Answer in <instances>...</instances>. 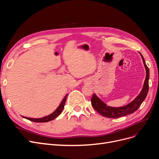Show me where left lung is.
<instances>
[{
	"label": "left lung",
	"mask_w": 159,
	"mask_h": 159,
	"mask_svg": "<svg viewBox=\"0 0 159 159\" xmlns=\"http://www.w3.org/2000/svg\"><path fill=\"white\" fill-rule=\"evenodd\" d=\"M139 54L142 57L146 72L144 84H143V87L140 94L129 103L127 104L125 106L118 107H110L109 105H107V104L103 102L100 98H98L96 94H94L91 98L92 105L93 108L103 116L112 118H117L131 114V113H133L134 111H136L139 109L142 103L145 100L149 90V70L146 64L143 57L140 52Z\"/></svg>",
	"instance_id": "1"
}]
</instances>
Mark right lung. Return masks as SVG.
<instances>
[{"mask_svg": "<svg viewBox=\"0 0 159 159\" xmlns=\"http://www.w3.org/2000/svg\"><path fill=\"white\" fill-rule=\"evenodd\" d=\"M67 94L65 95V96L64 97V98L63 99L62 102L60 103V105H59V107H57V108L52 113H51L50 115L46 116H44L42 118H28V117H26V116H22L23 118L29 120L30 121H32V122H50V121L52 120L55 119L56 118H57L60 114H61V112L63 110L64 106H65V102L66 100V97Z\"/></svg>", "mask_w": 159, "mask_h": 159, "instance_id": "right-lung-1", "label": "right lung"}]
</instances>
